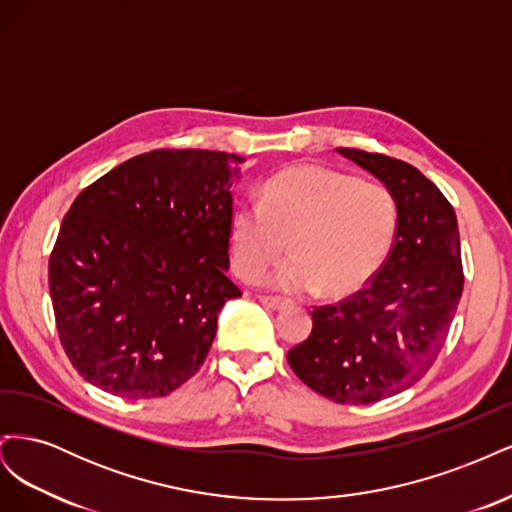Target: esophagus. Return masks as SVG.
<instances>
[{
	"instance_id": "1",
	"label": "esophagus",
	"mask_w": 512,
	"mask_h": 512,
	"mask_svg": "<svg viewBox=\"0 0 512 512\" xmlns=\"http://www.w3.org/2000/svg\"><path fill=\"white\" fill-rule=\"evenodd\" d=\"M260 303L271 307V309H282V307H286L290 301H288V299H282V297H271V294H262Z\"/></svg>"
}]
</instances>
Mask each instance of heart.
<instances>
[{"mask_svg":"<svg viewBox=\"0 0 512 512\" xmlns=\"http://www.w3.org/2000/svg\"><path fill=\"white\" fill-rule=\"evenodd\" d=\"M395 228L397 207L386 185L318 164L288 166L262 185L260 200L245 198L232 211V265L254 282L286 252L288 237L294 256L273 282L344 294L378 269Z\"/></svg>","mask_w":512,"mask_h":512,"instance_id":"obj_1","label":"heart"}]
</instances>
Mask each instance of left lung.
<instances>
[{
  "label": "left lung",
  "instance_id": "obj_1",
  "mask_svg": "<svg viewBox=\"0 0 512 512\" xmlns=\"http://www.w3.org/2000/svg\"><path fill=\"white\" fill-rule=\"evenodd\" d=\"M337 151L391 190L395 237L361 290L314 307L312 333L288 350V363L318 395L367 406L410 389L436 363L463 290L459 226L438 185L412 164Z\"/></svg>",
  "mask_w": 512,
  "mask_h": 512
}]
</instances>
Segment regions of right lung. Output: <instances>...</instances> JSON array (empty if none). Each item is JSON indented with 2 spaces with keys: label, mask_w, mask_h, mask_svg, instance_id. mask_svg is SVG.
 <instances>
[{
  "label": "right lung",
  "mask_w": 512,
  "mask_h": 512,
  "mask_svg": "<svg viewBox=\"0 0 512 512\" xmlns=\"http://www.w3.org/2000/svg\"><path fill=\"white\" fill-rule=\"evenodd\" d=\"M245 160L156 149L74 198L49 258L72 367L121 399L173 393L205 363L226 301L232 183Z\"/></svg>",
  "instance_id": "right-lung-1"
}]
</instances>
